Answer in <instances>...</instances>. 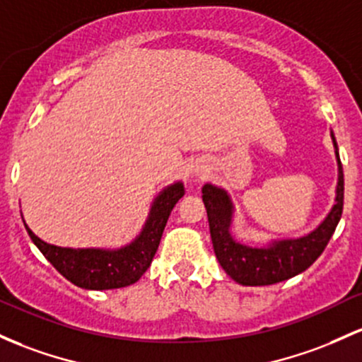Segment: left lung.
<instances>
[{
  "label": "left lung",
  "instance_id": "left-lung-1",
  "mask_svg": "<svg viewBox=\"0 0 362 362\" xmlns=\"http://www.w3.org/2000/svg\"><path fill=\"white\" fill-rule=\"evenodd\" d=\"M332 141L337 163H339L335 204L329 209L328 216L311 233L299 239L273 240L266 247H251V245L240 244L230 233L233 204L228 192L216 185L204 184L202 202L208 211L214 254L226 275L237 284L259 287V285H273L288 280L305 272L325 251L339 225L344 209V172L339 156V146L333 134Z\"/></svg>",
  "mask_w": 362,
  "mask_h": 362
}]
</instances>
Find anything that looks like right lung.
<instances>
[{
  "label": "right lung",
  "instance_id": "right-lung-1",
  "mask_svg": "<svg viewBox=\"0 0 362 362\" xmlns=\"http://www.w3.org/2000/svg\"><path fill=\"white\" fill-rule=\"evenodd\" d=\"M185 194L184 184L175 182L158 194L141 233L120 249H70L41 240L25 225L37 249L74 285L87 291H111L132 285L146 273L160 245L170 213Z\"/></svg>",
  "mask_w": 362,
  "mask_h": 362
}]
</instances>
